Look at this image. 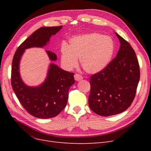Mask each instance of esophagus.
Instances as JSON below:
<instances>
[{
  "instance_id": "1",
  "label": "esophagus",
  "mask_w": 151,
  "mask_h": 151,
  "mask_svg": "<svg viewBox=\"0 0 151 151\" xmlns=\"http://www.w3.org/2000/svg\"><path fill=\"white\" fill-rule=\"evenodd\" d=\"M74 78H75V80H76V81H79L83 80V77H82L81 75L76 74H75V76H74Z\"/></svg>"
}]
</instances>
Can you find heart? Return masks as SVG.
I'll list each match as a JSON object with an SVG mask.
<instances>
[{"mask_svg": "<svg viewBox=\"0 0 151 151\" xmlns=\"http://www.w3.org/2000/svg\"><path fill=\"white\" fill-rule=\"evenodd\" d=\"M115 52V43L110 36L98 33L76 36L70 44H62L60 48L61 62L67 70H72L81 64L91 74L102 71L110 62Z\"/></svg>", "mask_w": 151, "mask_h": 151, "instance_id": "heart-1", "label": "heart"}]
</instances>
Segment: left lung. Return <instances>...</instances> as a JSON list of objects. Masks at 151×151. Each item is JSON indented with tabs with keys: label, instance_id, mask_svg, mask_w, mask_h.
<instances>
[{
	"label": "left lung",
	"instance_id": "left-lung-1",
	"mask_svg": "<svg viewBox=\"0 0 151 151\" xmlns=\"http://www.w3.org/2000/svg\"><path fill=\"white\" fill-rule=\"evenodd\" d=\"M115 33L120 43L116 57L89 79V108L103 116L117 115L127 109L134 101L140 79L139 65L134 49Z\"/></svg>",
	"mask_w": 151,
	"mask_h": 151
}]
</instances>
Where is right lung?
<instances>
[{"label":"right lung","instance_id":"add662e5","mask_svg":"<svg viewBox=\"0 0 151 151\" xmlns=\"http://www.w3.org/2000/svg\"><path fill=\"white\" fill-rule=\"evenodd\" d=\"M62 28V26L42 27L27 38L17 48L12 63L11 84L17 99L30 115L38 118H50L58 115L66 106L68 90L75 83L74 73L63 70L50 63L47 77L38 86H28L22 80L19 72L21 58L25 50L43 48L50 38ZM50 60L56 61L54 53L46 50Z\"/></svg>","mask_w":151,"mask_h":151}]
</instances>
